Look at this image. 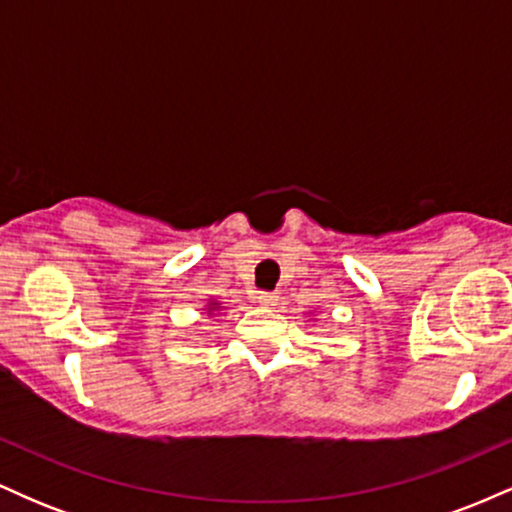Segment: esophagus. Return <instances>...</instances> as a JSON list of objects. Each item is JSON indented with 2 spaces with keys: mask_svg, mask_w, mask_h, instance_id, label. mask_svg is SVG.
<instances>
[{
  "mask_svg": "<svg viewBox=\"0 0 512 512\" xmlns=\"http://www.w3.org/2000/svg\"><path fill=\"white\" fill-rule=\"evenodd\" d=\"M257 298H260L262 305H274L276 303V296H274V293H269V291H260V296H257Z\"/></svg>",
  "mask_w": 512,
  "mask_h": 512,
  "instance_id": "1",
  "label": "esophagus"
}]
</instances>
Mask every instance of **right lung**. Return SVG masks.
I'll return each mask as SVG.
<instances>
[{
  "label": "right lung",
  "mask_w": 512,
  "mask_h": 512,
  "mask_svg": "<svg viewBox=\"0 0 512 512\" xmlns=\"http://www.w3.org/2000/svg\"><path fill=\"white\" fill-rule=\"evenodd\" d=\"M219 308V303H209V315H211V310H216Z\"/></svg>",
  "instance_id": "obj_1"
}]
</instances>
